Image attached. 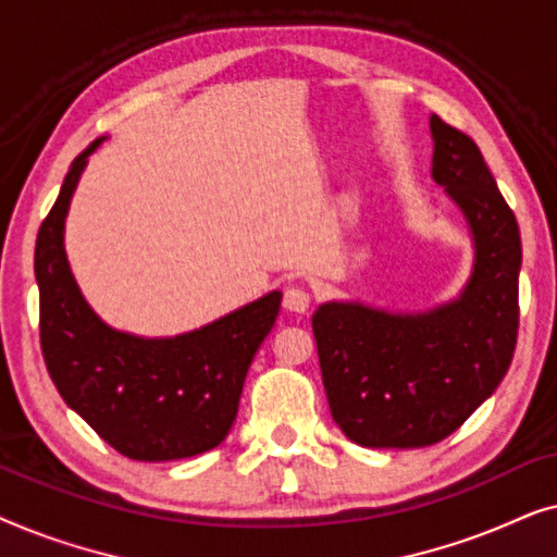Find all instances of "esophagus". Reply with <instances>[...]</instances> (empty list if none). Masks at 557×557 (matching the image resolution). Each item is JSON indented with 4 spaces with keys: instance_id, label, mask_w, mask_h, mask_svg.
I'll return each mask as SVG.
<instances>
[{
    "instance_id": "1",
    "label": "esophagus",
    "mask_w": 557,
    "mask_h": 557,
    "mask_svg": "<svg viewBox=\"0 0 557 557\" xmlns=\"http://www.w3.org/2000/svg\"><path fill=\"white\" fill-rule=\"evenodd\" d=\"M284 307L288 311H299L304 314L311 307V292L307 286H288L284 292Z\"/></svg>"
}]
</instances>
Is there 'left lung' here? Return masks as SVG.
Instances as JSON below:
<instances>
[{"mask_svg":"<svg viewBox=\"0 0 557 557\" xmlns=\"http://www.w3.org/2000/svg\"><path fill=\"white\" fill-rule=\"evenodd\" d=\"M433 180L474 233L471 281L429 314L322 304L311 317L334 423L368 448L451 436L507 375L520 326L522 243L515 212L471 136L431 116Z\"/></svg>","mask_w":557,"mask_h":557,"instance_id":"8db88e82","label":"left lung"}]
</instances>
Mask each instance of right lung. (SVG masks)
<instances>
[{"label": "right lung", "instance_id": "add662e5", "mask_svg": "<svg viewBox=\"0 0 557 557\" xmlns=\"http://www.w3.org/2000/svg\"><path fill=\"white\" fill-rule=\"evenodd\" d=\"M73 159L35 243L40 347L63 400L106 444L134 461H174L215 448L238 416L248 368L278 317L273 292L202 330L141 339L98 319L63 248L65 212L86 159Z\"/></svg>", "mask_w": 557, "mask_h": 557}]
</instances>
